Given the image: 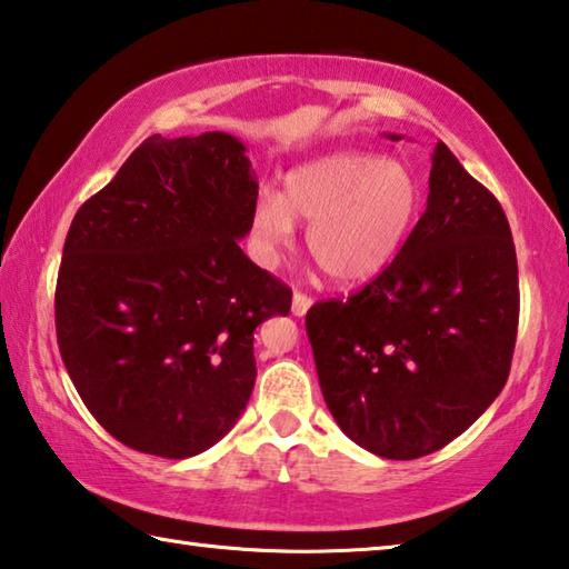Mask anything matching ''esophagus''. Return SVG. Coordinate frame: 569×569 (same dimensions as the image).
<instances>
[{"mask_svg": "<svg viewBox=\"0 0 569 569\" xmlns=\"http://www.w3.org/2000/svg\"><path fill=\"white\" fill-rule=\"evenodd\" d=\"M311 303H313V298H311V296H306V293H301V291H296V293H293V306H291L293 316H306V313H308V308H311Z\"/></svg>", "mask_w": 569, "mask_h": 569, "instance_id": "esophagus-1", "label": "esophagus"}]
</instances>
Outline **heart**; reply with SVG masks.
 Here are the masks:
<instances>
[{"label": "heart", "instance_id": "1", "mask_svg": "<svg viewBox=\"0 0 569 569\" xmlns=\"http://www.w3.org/2000/svg\"><path fill=\"white\" fill-rule=\"evenodd\" d=\"M421 206L409 168L363 152H331L288 172L281 196H258L253 246L261 263L276 266L293 238V218L308 220L313 261L343 286L366 283L399 256Z\"/></svg>", "mask_w": 569, "mask_h": 569}]
</instances>
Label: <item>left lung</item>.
<instances>
[{
  "label": "left lung",
  "instance_id": "8db88e82",
  "mask_svg": "<svg viewBox=\"0 0 569 569\" xmlns=\"http://www.w3.org/2000/svg\"><path fill=\"white\" fill-rule=\"evenodd\" d=\"M517 323L507 216L445 142L427 210L387 271L306 313L326 407L383 459L427 457L485 413L507 383Z\"/></svg>",
  "mask_w": 569,
  "mask_h": 569
}]
</instances>
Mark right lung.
<instances>
[{
	"mask_svg": "<svg viewBox=\"0 0 569 569\" xmlns=\"http://www.w3.org/2000/svg\"><path fill=\"white\" fill-rule=\"evenodd\" d=\"M256 200L233 134H152L74 213L57 346L84 407L124 447L196 457L243 413L253 331L291 311V288L238 246Z\"/></svg>",
	"mask_w": 569,
	"mask_h": 569,
	"instance_id": "1",
	"label": "right lung"
}]
</instances>
